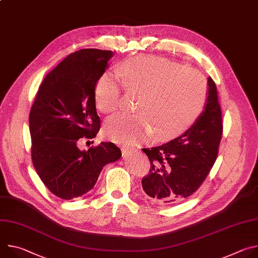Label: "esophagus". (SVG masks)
Here are the masks:
<instances>
[{
    "instance_id": "esophagus-1",
    "label": "esophagus",
    "mask_w": 258,
    "mask_h": 258,
    "mask_svg": "<svg viewBox=\"0 0 258 258\" xmlns=\"http://www.w3.org/2000/svg\"><path fill=\"white\" fill-rule=\"evenodd\" d=\"M122 152H123V155H124V156H130V155L134 154V153L136 152V150H134V149H130V148H123Z\"/></svg>"
}]
</instances>
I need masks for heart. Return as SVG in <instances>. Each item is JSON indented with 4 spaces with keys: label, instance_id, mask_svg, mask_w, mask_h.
Returning a JSON list of instances; mask_svg holds the SVG:
<instances>
[{
    "label": "heart",
    "instance_id": "b5f03b06",
    "mask_svg": "<svg viewBox=\"0 0 258 258\" xmlns=\"http://www.w3.org/2000/svg\"><path fill=\"white\" fill-rule=\"evenodd\" d=\"M122 84L130 93L140 95L134 115L115 114L104 126L111 141L135 145L149 140L173 138L187 131L197 119L206 99V83L195 68L168 59L142 55L120 66ZM122 84L117 77L105 72L95 87L97 108L110 113L118 107Z\"/></svg>",
    "mask_w": 258,
    "mask_h": 258
}]
</instances>
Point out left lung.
Here are the masks:
<instances>
[{
    "label": "left lung",
    "mask_w": 258,
    "mask_h": 258,
    "mask_svg": "<svg viewBox=\"0 0 258 258\" xmlns=\"http://www.w3.org/2000/svg\"><path fill=\"white\" fill-rule=\"evenodd\" d=\"M204 110L181 136L168 143L143 149L151 162L142 187L149 200L172 206L198 190L213 166L223 135L222 110L216 86L208 78Z\"/></svg>",
    "instance_id": "8db88e82"
}]
</instances>
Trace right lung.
Here are the masks:
<instances>
[{"label":"right lung","mask_w":258,"mask_h":258,"mask_svg":"<svg viewBox=\"0 0 258 258\" xmlns=\"http://www.w3.org/2000/svg\"><path fill=\"white\" fill-rule=\"evenodd\" d=\"M112 51L83 49L68 55L39 88L29 113L31 159L45 186L71 200L91 191L102 168L121 157L116 145L102 142L80 150L79 140L100 130L95 87Z\"/></svg>","instance_id":"right-lung-1"}]
</instances>
